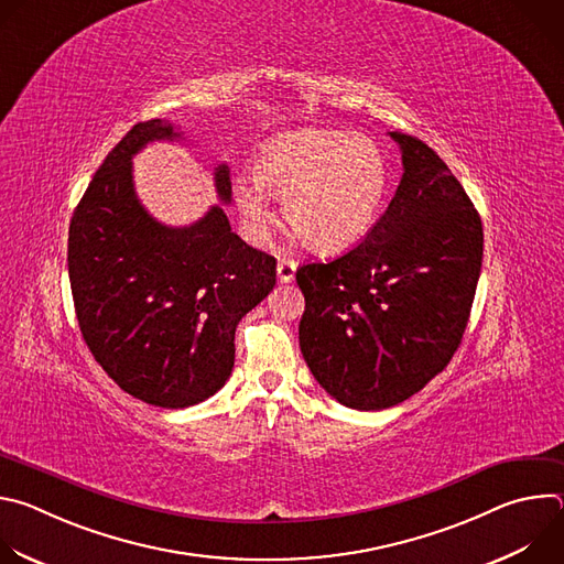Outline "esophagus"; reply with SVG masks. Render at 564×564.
I'll return each instance as SVG.
<instances>
[{
  "label": "esophagus",
  "mask_w": 564,
  "mask_h": 564,
  "mask_svg": "<svg viewBox=\"0 0 564 564\" xmlns=\"http://www.w3.org/2000/svg\"><path fill=\"white\" fill-rule=\"evenodd\" d=\"M296 274V261L294 259H281L276 265V276L281 283H292Z\"/></svg>",
  "instance_id": "34e87169"
}]
</instances>
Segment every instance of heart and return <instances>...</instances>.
Returning a JSON list of instances; mask_svg holds the SVG:
<instances>
[{"label":"heart","mask_w":564,"mask_h":564,"mask_svg":"<svg viewBox=\"0 0 564 564\" xmlns=\"http://www.w3.org/2000/svg\"><path fill=\"white\" fill-rule=\"evenodd\" d=\"M254 178L234 185L236 209L254 240L263 243L272 231V196L310 250L339 254L375 229L390 174L381 147L368 135L303 129L263 144Z\"/></svg>","instance_id":"1"}]
</instances>
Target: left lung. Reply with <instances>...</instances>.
Segmentation results:
<instances>
[{"label":"left lung","mask_w":564,"mask_h":564,"mask_svg":"<svg viewBox=\"0 0 564 564\" xmlns=\"http://www.w3.org/2000/svg\"><path fill=\"white\" fill-rule=\"evenodd\" d=\"M390 138L404 174L375 229L344 257L296 270L303 359L355 411L397 406L446 368L485 250L479 214L444 160L420 138Z\"/></svg>","instance_id":"8db88e82"}]
</instances>
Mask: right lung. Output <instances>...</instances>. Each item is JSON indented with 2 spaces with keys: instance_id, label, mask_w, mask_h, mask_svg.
Returning <instances> with one entry per match:
<instances>
[{
  "instance_id": "right-lung-1",
  "label": "right lung",
  "mask_w": 564,
  "mask_h": 564,
  "mask_svg": "<svg viewBox=\"0 0 564 564\" xmlns=\"http://www.w3.org/2000/svg\"><path fill=\"white\" fill-rule=\"evenodd\" d=\"M170 120H147L111 149L68 225V279L79 330L105 372L160 409L200 404L234 368L238 321L276 283V259L250 248L220 205L187 227L158 223L138 200L131 158L178 140ZM231 200L229 167L214 172Z\"/></svg>"
}]
</instances>
